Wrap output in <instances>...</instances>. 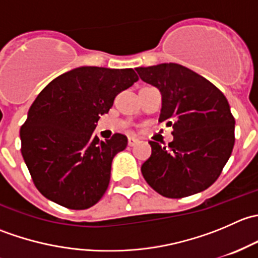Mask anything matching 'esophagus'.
<instances>
[{"label": "esophagus", "instance_id": "esophagus-1", "mask_svg": "<svg viewBox=\"0 0 258 258\" xmlns=\"http://www.w3.org/2000/svg\"><path fill=\"white\" fill-rule=\"evenodd\" d=\"M139 142H140L139 139H136V137H132V136L128 137V146H135L139 144Z\"/></svg>", "mask_w": 258, "mask_h": 258}]
</instances>
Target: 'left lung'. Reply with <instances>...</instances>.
<instances>
[{"mask_svg": "<svg viewBox=\"0 0 258 258\" xmlns=\"http://www.w3.org/2000/svg\"><path fill=\"white\" fill-rule=\"evenodd\" d=\"M136 71L161 91L158 121L173 128L167 148L150 141L152 153L141 167L146 182L170 199L205 191L221 175L235 145V118L227 98L209 80L181 64Z\"/></svg>", "mask_w": 258, "mask_h": 258, "instance_id": "8db88e82", "label": "left lung"}]
</instances>
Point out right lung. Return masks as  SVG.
I'll return each mask as SVG.
<instances>
[{
	"mask_svg": "<svg viewBox=\"0 0 258 258\" xmlns=\"http://www.w3.org/2000/svg\"><path fill=\"white\" fill-rule=\"evenodd\" d=\"M139 81L132 69L83 66L56 77L28 110L21 152L38 191L71 210H86L105 195L114 156L127 137L93 136L121 91Z\"/></svg>",
	"mask_w": 258,
	"mask_h": 258,
	"instance_id": "1",
	"label": "right lung"
}]
</instances>
